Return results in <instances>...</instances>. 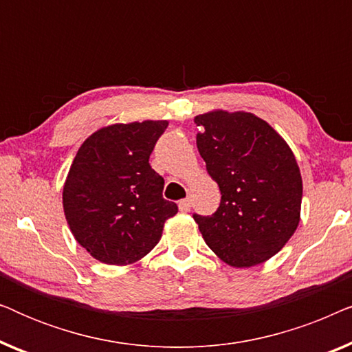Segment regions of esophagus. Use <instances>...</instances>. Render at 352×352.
Here are the masks:
<instances>
[{"mask_svg":"<svg viewBox=\"0 0 352 352\" xmlns=\"http://www.w3.org/2000/svg\"><path fill=\"white\" fill-rule=\"evenodd\" d=\"M177 206H179L181 211H184V213H187V211L190 210V199H182L179 204H177Z\"/></svg>","mask_w":352,"mask_h":352,"instance_id":"obj_1","label":"esophagus"}]
</instances>
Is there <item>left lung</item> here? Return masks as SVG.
Instances as JSON below:
<instances>
[{
	"mask_svg": "<svg viewBox=\"0 0 352 352\" xmlns=\"http://www.w3.org/2000/svg\"><path fill=\"white\" fill-rule=\"evenodd\" d=\"M195 123L197 148L221 190L213 214H194L204 240L229 266L267 261L300 224L302 181L292 148L248 112L213 110Z\"/></svg>",
	"mask_w": 352,
	"mask_h": 352,
	"instance_id": "1",
	"label": "left lung"
}]
</instances>
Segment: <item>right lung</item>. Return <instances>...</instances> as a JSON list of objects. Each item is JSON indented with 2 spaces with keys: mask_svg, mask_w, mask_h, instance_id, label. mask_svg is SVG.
<instances>
[{
  "mask_svg": "<svg viewBox=\"0 0 352 352\" xmlns=\"http://www.w3.org/2000/svg\"><path fill=\"white\" fill-rule=\"evenodd\" d=\"M168 122L117 123L91 134L76 152L62 204L76 242L105 264L124 266L146 256L177 213L163 199L165 181L148 158Z\"/></svg>",
  "mask_w": 352,
  "mask_h": 352,
  "instance_id": "1",
  "label": "right lung"
}]
</instances>
